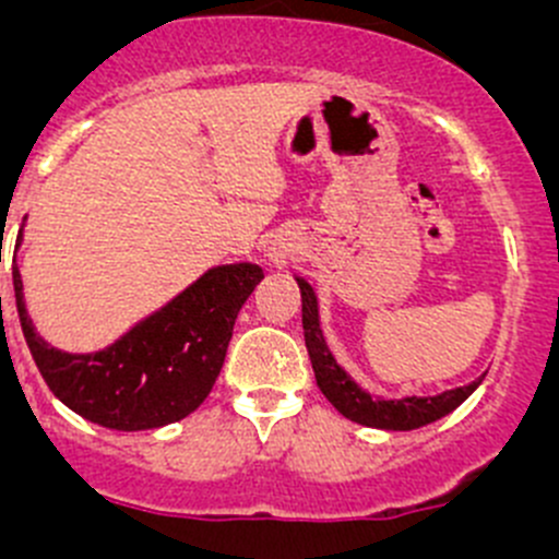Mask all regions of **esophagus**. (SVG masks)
Instances as JSON below:
<instances>
[{
	"label": "esophagus",
	"mask_w": 559,
	"mask_h": 559,
	"mask_svg": "<svg viewBox=\"0 0 559 559\" xmlns=\"http://www.w3.org/2000/svg\"><path fill=\"white\" fill-rule=\"evenodd\" d=\"M273 262H275V264L284 262V253H273Z\"/></svg>",
	"instance_id": "obj_1"
}]
</instances>
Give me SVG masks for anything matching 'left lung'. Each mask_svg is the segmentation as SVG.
Returning <instances> with one entry per match:
<instances>
[{
    "mask_svg": "<svg viewBox=\"0 0 559 559\" xmlns=\"http://www.w3.org/2000/svg\"><path fill=\"white\" fill-rule=\"evenodd\" d=\"M302 295V330H306L308 357H311L316 384H319L324 397L341 411L346 419L357 421L365 427H379V430H416L441 416L452 414L462 400L471 397L481 379L467 386L449 389V392L436 394V397H403V400H381L370 397L362 386L352 381V376L335 362V357L326 348L324 335L319 330V308H316V295L311 284L297 278Z\"/></svg>",
    "mask_w": 559,
    "mask_h": 559,
    "instance_id": "obj_1",
    "label": "left lung"
}]
</instances>
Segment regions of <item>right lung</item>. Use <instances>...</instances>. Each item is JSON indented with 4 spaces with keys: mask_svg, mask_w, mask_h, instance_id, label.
I'll return each mask as SVG.
<instances>
[{
    "mask_svg": "<svg viewBox=\"0 0 559 559\" xmlns=\"http://www.w3.org/2000/svg\"><path fill=\"white\" fill-rule=\"evenodd\" d=\"M262 278L259 264L213 267L112 346L64 354L32 326L13 267L19 319L45 384L83 419L127 432L173 425L200 408L222 373L238 311Z\"/></svg>",
    "mask_w": 559,
    "mask_h": 559,
    "instance_id": "add662e5",
    "label": "right lung"
}]
</instances>
